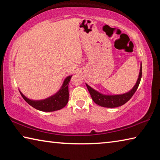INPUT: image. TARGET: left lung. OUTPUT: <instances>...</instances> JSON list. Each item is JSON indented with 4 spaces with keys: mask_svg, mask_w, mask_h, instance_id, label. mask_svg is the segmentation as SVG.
<instances>
[{
    "mask_svg": "<svg viewBox=\"0 0 160 160\" xmlns=\"http://www.w3.org/2000/svg\"><path fill=\"white\" fill-rule=\"evenodd\" d=\"M141 78L142 63H140L139 75L136 81V83L135 84L133 88L131 90H129L126 93L120 94H104L94 90L92 88H91L90 86H89L88 84H86V86L88 88L89 92H90L92 99L94 103H96L97 104L103 107L115 108L122 106V105L126 104L131 98L135 92V91L137 90L138 88Z\"/></svg>",
    "mask_w": 160,
    "mask_h": 160,
    "instance_id": "obj_1",
    "label": "left lung"
}]
</instances>
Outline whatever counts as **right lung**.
<instances>
[{
	"instance_id": "1",
	"label": "right lung",
	"mask_w": 160,
	"mask_h": 160,
	"mask_svg": "<svg viewBox=\"0 0 160 160\" xmlns=\"http://www.w3.org/2000/svg\"><path fill=\"white\" fill-rule=\"evenodd\" d=\"M72 75L65 78L63 84L61 88L56 92L53 95L47 97L44 99L34 100L29 99L25 97L19 90L23 99L28 103V104L32 107L42 112H54V111L60 110L66 106L69 99V92H68V85L70 80V78Z\"/></svg>"
}]
</instances>
